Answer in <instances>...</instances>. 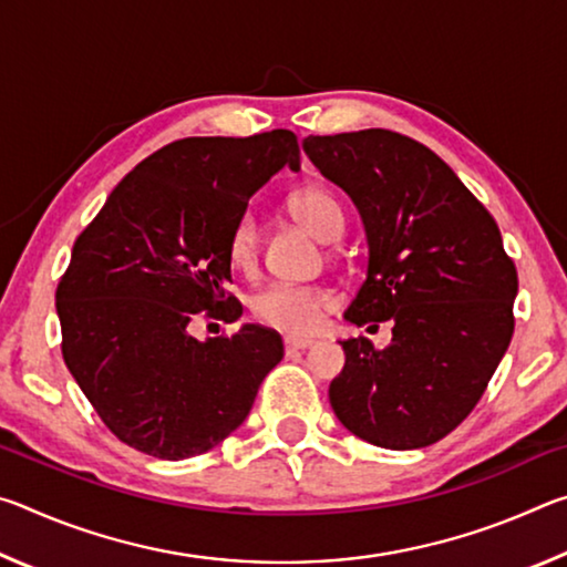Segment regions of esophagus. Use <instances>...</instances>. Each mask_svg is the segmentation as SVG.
<instances>
[{
	"label": "esophagus",
	"instance_id": "esophagus-1",
	"mask_svg": "<svg viewBox=\"0 0 567 567\" xmlns=\"http://www.w3.org/2000/svg\"><path fill=\"white\" fill-rule=\"evenodd\" d=\"M312 344H315V340H310V338H285V352L287 354L300 352V350L312 348Z\"/></svg>",
	"mask_w": 567,
	"mask_h": 567
}]
</instances>
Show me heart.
Segmentation results:
<instances>
[{
    "label": "heart",
    "mask_w": 567,
    "mask_h": 567,
    "mask_svg": "<svg viewBox=\"0 0 567 567\" xmlns=\"http://www.w3.org/2000/svg\"><path fill=\"white\" fill-rule=\"evenodd\" d=\"M292 215L322 239L334 243L344 229V215L328 189L310 187L290 199ZM260 257V223L255 213H243L229 233V262L237 270H252ZM332 305V295L318 285L275 282L252 297V315L267 328L290 334H310L320 328L322 312Z\"/></svg>",
    "instance_id": "obj_1"
}]
</instances>
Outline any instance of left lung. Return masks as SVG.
<instances>
[{"label":"left lung","instance_id":"1","mask_svg":"<svg viewBox=\"0 0 567 567\" xmlns=\"http://www.w3.org/2000/svg\"><path fill=\"white\" fill-rule=\"evenodd\" d=\"M348 192L368 235L352 324L392 322V342L342 340L330 405L352 435L388 450L443 440L463 422L511 344L517 272L501 229L433 150L390 130L305 137Z\"/></svg>","mask_w":567,"mask_h":567}]
</instances>
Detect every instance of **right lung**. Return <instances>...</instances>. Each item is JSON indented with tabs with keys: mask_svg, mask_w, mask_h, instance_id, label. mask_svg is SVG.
Here are the masks:
<instances>
[{
	"mask_svg": "<svg viewBox=\"0 0 567 567\" xmlns=\"http://www.w3.org/2000/svg\"><path fill=\"white\" fill-rule=\"evenodd\" d=\"M285 165L300 169L290 130L177 140L142 159L76 237L56 287L62 358L124 445L159 460L207 453L282 360V338L262 324L199 342L189 322L243 315L225 290L229 233Z\"/></svg>",
	"mask_w": 567,
	"mask_h": 567,
	"instance_id": "add662e5",
	"label": "right lung"
}]
</instances>
